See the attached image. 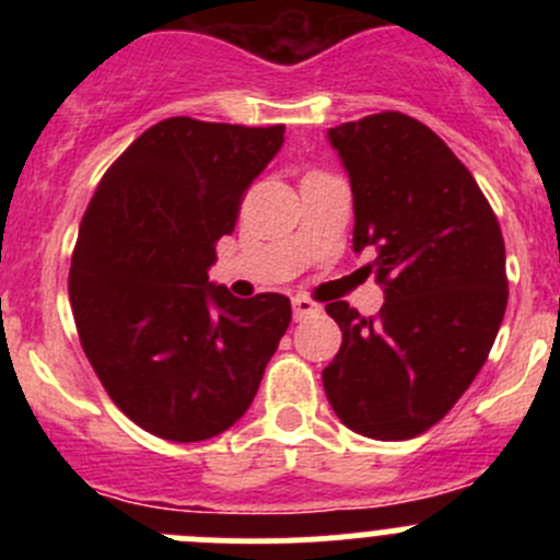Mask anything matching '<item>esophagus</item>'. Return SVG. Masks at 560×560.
I'll return each mask as SVG.
<instances>
[{
  "mask_svg": "<svg viewBox=\"0 0 560 560\" xmlns=\"http://www.w3.org/2000/svg\"><path fill=\"white\" fill-rule=\"evenodd\" d=\"M292 312H295V319H303V316L319 314L322 308H319V303H314V301H308V298L298 295V298H292Z\"/></svg>",
  "mask_w": 560,
  "mask_h": 560,
  "instance_id": "1",
  "label": "esophagus"
}]
</instances>
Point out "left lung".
I'll return each mask as SVG.
<instances>
[{
	"mask_svg": "<svg viewBox=\"0 0 560 560\" xmlns=\"http://www.w3.org/2000/svg\"><path fill=\"white\" fill-rule=\"evenodd\" d=\"M349 173L354 252L385 290L376 316L327 303L343 341L322 371L338 420L380 442L436 425L488 360L506 312V254L482 189L433 129L398 110L327 129Z\"/></svg>",
	"mask_w": 560,
	"mask_h": 560,
	"instance_id": "left-lung-1",
	"label": "left lung"
}]
</instances>
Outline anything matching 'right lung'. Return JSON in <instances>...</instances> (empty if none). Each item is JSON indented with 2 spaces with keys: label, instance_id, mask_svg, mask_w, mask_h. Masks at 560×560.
<instances>
[{
  "label": "right lung",
  "instance_id": "obj_1",
  "mask_svg": "<svg viewBox=\"0 0 560 560\" xmlns=\"http://www.w3.org/2000/svg\"><path fill=\"white\" fill-rule=\"evenodd\" d=\"M284 143V124L175 116L103 175L70 268L83 352L113 404L167 442H206L246 415L292 319L290 298L211 284L217 241Z\"/></svg>",
  "mask_w": 560,
  "mask_h": 560
}]
</instances>
